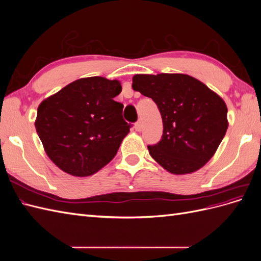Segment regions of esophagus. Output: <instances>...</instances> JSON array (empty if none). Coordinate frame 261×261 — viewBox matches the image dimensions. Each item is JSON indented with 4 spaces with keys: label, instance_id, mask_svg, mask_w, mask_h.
Here are the masks:
<instances>
[{
    "label": "esophagus",
    "instance_id": "obj_1",
    "mask_svg": "<svg viewBox=\"0 0 261 261\" xmlns=\"http://www.w3.org/2000/svg\"><path fill=\"white\" fill-rule=\"evenodd\" d=\"M141 128H143V122H141V120H139V121H137L136 124H135V129H136L137 132H140Z\"/></svg>",
    "mask_w": 261,
    "mask_h": 261
}]
</instances>
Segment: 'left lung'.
Instances as JSON below:
<instances>
[{"label": "left lung", "instance_id": "1", "mask_svg": "<svg viewBox=\"0 0 261 261\" xmlns=\"http://www.w3.org/2000/svg\"><path fill=\"white\" fill-rule=\"evenodd\" d=\"M133 89L159 109L163 134L149 153L172 174L202 168L215 154L227 129V108L216 92L185 74H139Z\"/></svg>", "mask_w": 261, "mask_h": 261}]
</instances>
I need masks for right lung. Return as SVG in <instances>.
I'll return each mask as SVG.
<instances>
[{"label": "right lung", "instance_id": "1", "mask_svg": "<svg viewBox=\"0 0 261 261\" xmlns=\"http://www.w3.org/2000/svg\"><path fill=\"white\" fill-rule=\"evenodd\" d=\"M118 81L94 76L70 83L38 108L36 130L55 165L74 176H89L115 156L130 124L113 99Z\"/></svg>", "mask_w": 261, "mask_h": 261}]
</instances>
